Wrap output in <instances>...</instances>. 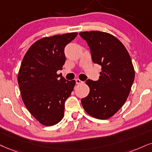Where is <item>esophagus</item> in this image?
<instances>
[{"label":"esophagus","mask_w":152,"mask_h":152,"mask_svg":"<svg viewBox=\"0 0 152 152\" xmlns=\"http://www.w3.org/2000/svg\"><path fill=\"white\" fill-rule=\"evenodd\" d=\"M76 84H82V83H83V82L82 80H80V79H78V78H77V79H76Z\"/></svg>","instance_id":"1"}]
</instances>
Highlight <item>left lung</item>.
Wrapping results in <instances>:
<instances>
[{"instance_id": "1", "label": "left lung", "mask_w": 152, "mask_h": 152, "mask_svg": "<svg viewBox=\"0 0 152 152\" xmlns=\"http://www.w3.org/2000/svg\"><path fill=\"white\" fill-rule=\"evenodd\" d=\"M90 49L92 60L102 66L97 81L88 79L90 88L81 104L88 114L97 119H107L126 102L131 90L135 70L131 58L118 38L99 31L80 32Z\"/></svg>"}]
</instances>
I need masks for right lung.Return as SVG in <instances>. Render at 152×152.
Listing matches in <instances>:
<instances>
[{
  "instance_id": "right-lung-1",
  "label": "right lung",
  "mask_w": 152,
  "mask_h": 152,
  "mask_svg": "<svg viewBox=\"0 0 152 152\" xmlns=\"http://www.w3.org/2000/svg\"><path fill=\"white\" fill-rule=\"evenodd\" d=\"M72 32L44 37L28 48L23 58L17 80L25 107L40 124L51 126L64 114V102L76 84L66 80L62 69L66 57L64 48L76 37Z\"/></svg>"
}]
</instances>
